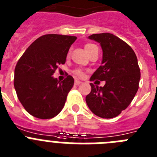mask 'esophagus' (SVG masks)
Wrapping results in <instances>:
<instances>
[{
  "label": "esophagus",
  "mask_w": 157,
  "mask_h": 157,
  "mask_svg": "<svg viewBox=\"0 0 157 157\" xmlns=\"http://www.w3.org/2000/svg\"><path fill=\"white\" fill-rule=\"evenodd\" d=\"M81 81H80V80H75V84H76V85H79V84H81Z\"/></svg>",
  "instance_id": "34e87169"
}]
</instances>
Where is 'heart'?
<instances>
[{
  "label": "heart",
  "mask_w": 157,
  "mask_h": 157,
  "mask_svg": "<svg viewBox=\"0 0 157 157\" xmlns=\"http://www.w3.org/2000/svg\"><path fill=\"white\" fill-rule=\"evenodd\" d=\"M94 46H95L94 44H92V43H88V44H86L85 46H84V48H85V50H86V52L88 53L90 51V50L92 48V47H94ZM74 73L77 76H78V77H81L83 75L82 72L80 70H79V69H77V70L74 71Z\"/></svg>",
  "instance_id": "heart-1"
}]
</instances>
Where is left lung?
<instances>
[{"label": "left lung", "instance_id": "8db88e82", "mask_svg": "<svg viewBox=\"0 0 157 157\" xmlns=\"http://www.w3.org/2000/svg\"><path fill=\"white\" fill-rule=\"evenodd\" d=\"M88 39L100 43L103 50L102 65L90 80H105L106 84L99 87L91 83L86 103L95 115L114 118L130 104L138 90L141 73L137 56L127 43L113 34H93Z\"/></svg>", "mask_w": 157, "mask_h": 157}]
</instances>
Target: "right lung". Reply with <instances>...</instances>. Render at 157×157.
<instances>
[{
    "mask_svg": "<svg viewBox=\"0 0 157 157\" xmlns=\"http://www.w3.org/2000/svg\"><path fill=\"white\" fill-rule=\"evenodd\" d=\"M76 36L49 34L38 38L26 50L15 68L14 87L26 111L35 118H52L63 108L73 88L71 76L62 82L52 75L65 64Z\"/></svg>",
    "mask_w": 157,
    "mask_h": 157,
    "instance_id": "obj_1",
    "label": "right lung"
}]
</instances>
